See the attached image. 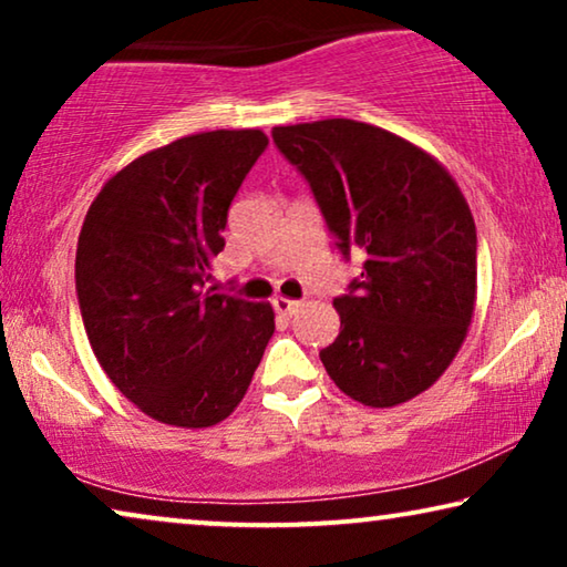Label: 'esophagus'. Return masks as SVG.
<instances>
[{
	"label": "esophagus",
	"mask_w": 567,
	"mask_h": 567,
	"mask_svg": "<svg viewBox=\"0 0 567 567\" xmlns=\"http://www.w3.org/2000/svg\"><path fill=\"white\" fill-rule=\"evenodd\" d=\"M274 307H276V312H278V315L291 317V315L297 312V309L301 307V301H297V299H289V297H274Z\"/></svg>",
	"instance_id": "esophagus-1"
}]
</instances>
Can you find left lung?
Returning <instances> with one entry per match:
<instances>
[{
    "instance_id": "left-lung-1",
    "label": "left lung",
    "mask_w": 567,
    "mask_h": 567,
    "mask_svg": "<svg viewBox=\"0 0 567 567\" xmlns=\"http://www.w3.org/2000/svg\"><path fill=\"white\" fill-rule=\"evenodd\" d=\"M274 142L312 185L340 252L367 255L332 301L340 332L320 359L348 398L394 408L449 369L477 301L475 219L441 162L351 118L276 126Z\"/></svg>"
}]
</instances>
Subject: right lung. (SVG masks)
<instances>
[{"mask_svg":"<svg viewBox=\"0 0 567 567\" xmlns=\"http://www.w3.org/2000/svg\"><path fill=\"white\" fill-rule=\"evenodd\" d=\"M266 146L260 128L175 138L107 177L84 216L74 276L92 353L159 423L229 417L276 330L268 301L204 289L231 198Z\"/></svg>","mask_w":567,"mask_h":567,"instance_id":"add662e5","label":"right lung"}]
</instances>
